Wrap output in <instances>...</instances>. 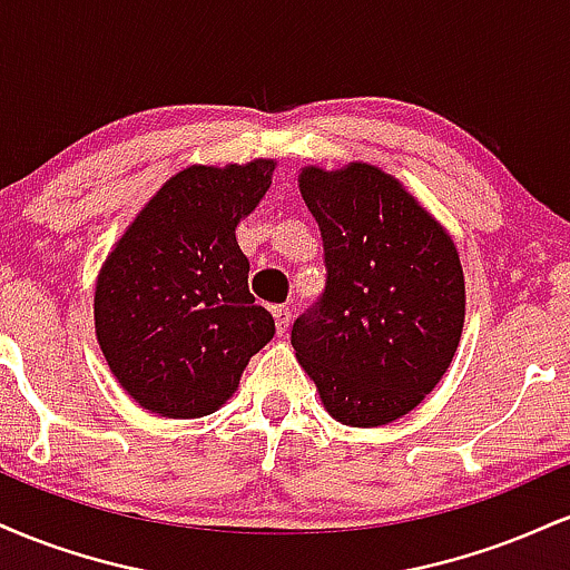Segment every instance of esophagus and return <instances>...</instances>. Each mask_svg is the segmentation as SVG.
<instances>
[{
  "instance_id": "1",
  "label": "esophagus",
  "mask_w": 570,
  "mask_h": 570,
  "mask_svg": "<svg viewBox=\"0 0 570 570\" xmlns=\"http://www.w3.org/2000/svg\"><path fill=\"white\" fill-rule=\"evenodd\" d=\"M273 322H276V332H278V337H284L286 332H289V324H292V313H289V307H284V305H276V307H273Z\"/></svg>"
}]
</instances>
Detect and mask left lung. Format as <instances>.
I'll use <instances>...</instances> for the list:
<instances>
[{
	"label": "left lung",
	"instance_id": "8db88e82",
	"mask_svg": "<svg viewBox=\"0 0 570 570\" xmlns=\"http://www.w3.org/2000/svg\"><path fill=\"white\" fill-rule=\"evenodd\" d=\"M299 193L324 244L326 284L292 326L299 364L345 426H385L440 383L463 330L453 240L394 176L353 163L305 168Z\"/></svg>",
	"mask_w": 570,
	"mask_h": 570
}]
</instances>
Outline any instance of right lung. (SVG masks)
Listing matches in <instances>:
<instances>
[{"label":"right lung","instance_id":"add662e5","mask_svg":"<svg viewBox=\"0 0 570 570\" xmlns=\"http://www.w3.org/2000/svg\"><path fill=\"white\" fill-rule=\"evenodd\" d=\"M273 168V160H254L171 176L98 273V345L144 410L208 415L276 335L271 313L254 305L248 259L235 240Z\"/></svg>","mask_w":570,"mask_h":570}]
</instances>
